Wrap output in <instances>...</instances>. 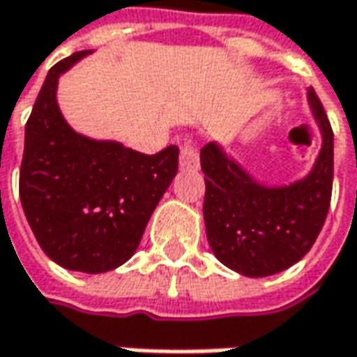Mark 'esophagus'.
I'll return each mask as SVG.
<instances>
[{"label":"esophagus","mask_w":357,"mask_h":357,"mask_svg":"<svg viewBox=\"0 0 357 357\" xmlns=\"http://www.w3.org/2000/svg\"><path fill=\"white\" fill-rule=\"evenodd\" d=\"M178 162H181V169L186 171H198L200 167V157H198V151H196L195 143L192 141H184L178 151Z\"/></svg>","instance_id":"esophagus-1"}]
</instances>
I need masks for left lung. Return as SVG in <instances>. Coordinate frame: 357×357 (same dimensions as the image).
Returning <instances> with one entry per match:
<instances>
[{
  "instance_id": "1",
  "label": "left lung",
  "mask_w": 357,
  "mask_h": 357,
  "mask_svg": "<svg viewBox=\"0 0 357 357\" xmlns=\"http://www.w3.org/2000/svg\"><path fill=\"white\" fill-rule=\"evenodd\" d=\"M308 104L322 133V149L303 181L263 186L216 143L200 151L208 243L220 261L245 277L289 269L310 251L324 226L334 178V133L314 88H308Z\"/></svg>"
}]
</instances>
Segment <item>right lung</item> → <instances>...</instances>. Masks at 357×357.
Segmentation results:
<instances>
[{"label":"right lung","mask_w":357,"mask_h":357,"mask_svg":"<svg viewBox=\"0 0 357 357\" xmlns=\"http://www.w3.org/2000/svg\"><path fill=\"white\" fill-rule=\"evenodd\" d=\"M54 64L25 126L23 212L40 250L64 269L106 273L128 261L178 171V147L155 155L76 133L56 104L59 76L90 54Z\"/></svg>","instance_id":"1"}]
</instances>
